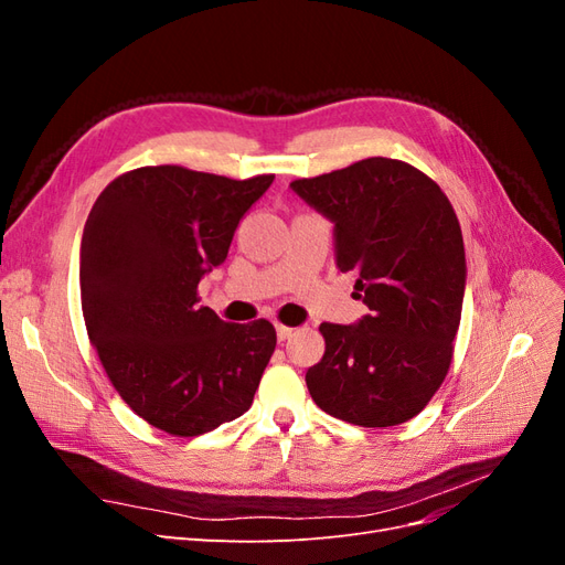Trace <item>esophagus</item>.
I'll list each match as a JSON object with an SVG mask.
<instances>
[{
	"mask_svg": "<svg viewBox=\"0 0 565 565\" xmlns=\"http://www.w3.org/2000/svg\"><path fill=\"white\" fill-rule=\"evenodd\" d=\"M276 332H278V341H287L289 337L295 334L292 328H285V324H276Z\"/></svg>",
	"mask_w": 565,
	"mask_h": 565,
	"instance_id": "obj_1",
	"label": "esophagus"
}]
</instances>
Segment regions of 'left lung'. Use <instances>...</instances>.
<instances>
[{
	"mask_svg": "<svg viewBox=\"0 0 565 565\" xmlns=\"http://www.w3.org/2000/svg\"><path fill=\"white\" fill-rule=\"evenodd\" d=\"M289 188L334 224L341 273L370 313L322 322L324 355L306 372L324 413L396 426L431 401L452 361L467 287L465 241L450 200L413 164L367 158Z\"/></svg>",
	"mask_w": 565,
	"mask_h": 565,
	"instance_id": "obj_1",
	"label": "left lung"
}]
</instances>
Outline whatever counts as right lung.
<instances>
[{"label": "right lung", "instance_id": "1", "mask_svg": "<svg viewBox=\"0 0 565 565\" xmlns=\"http://www.w3.org/2000/svg\"><path fill=\"white\" fill-rule=\"evenodd\" d=\"M273 179L141 167L94 202L79 247L84 322L119 396L156 429L207 434L254 401L276 328L221 320L198 306V285Z\"/></svg>", "mask_w": 565, "mask_h": 565}]
</instances>
